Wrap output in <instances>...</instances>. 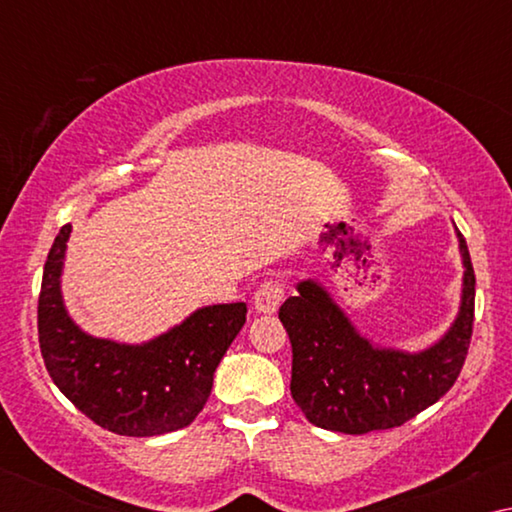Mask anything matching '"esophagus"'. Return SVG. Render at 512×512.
<instances>
[{
    "mask_svg": "<svg viewBox=\"0 0 512 512\" xmlns=\"http://www.w3.org/2000/svg\"><path fill=\"white\" fill-rule=\"evenodd\" d=\"M282 300H284V284L277 280H268L264 284H259V289L255 291L253 305L259 314H275L277 307L282 305Z\"/></svg>",
    "mask_w": 512,
    "mask_h": 512,
    "instance_id": "obj_1",
    "label": "esophagus"
}]
</instances>
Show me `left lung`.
<instances>
[{
  "mask_svg": "<svg viewBox=\"0 0 512 512\" xmlns=\"http://www.w3.org/2000/svg\"><path fill=\"white\" fill-rule=\"evenodd\" d=\"M461 311L449 332L420 354L372 348L316 282H300L298 296L280 307L293 350L291 395L311 424L339 433L402 427L438 402L470 350L474 325V268L465 237Z\"/></svg>",
  "mask_w": 512,
  "mask_h": 512,
  "instance_id": "1",
  "label": "left lung"
}]
</instances>
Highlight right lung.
Here are the masks:
<instances>
[{"label":"right lung","instance_id":"obj_1","mask_svg":"<svg viewBox=\"0 0 512 512\" xmlns=\"http://www.w3.org/2000/svg\"><path fill=\"white\" fill-rule=\"evenodd\" d=\"M72 225L54 239L38 298V341L49 377L76 409L119 436H162L192 424L210 397L214 370L246 323L244 302L194 311L144 345L94 339L60 298V268Z\"/></svg>","mask_w":512,"mask_h":512}]
</instances>
